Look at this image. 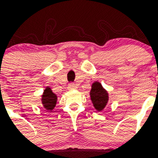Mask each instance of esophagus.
Masks as SVG:
<instances>
[{
	"mask_svg": "<svg viewBox=\"0 0 158 158\" xmlns=\"http://www.w3.org/2000/svg\"><path fill=\"white\" fill-rule=\"evenodd\" d=\"M77 88V86L74 83H71V84H69V89H75Z\"/></svg>",
	"mask_w": 158,
	"mask_h": 158,
	"instance_id": "esophagus-1",
	"label": "esophagus"
}]
</instances>
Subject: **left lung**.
Masks as SVG:
<instances>
[{"label": "left lung", "mask_w": 158, "mask_h": 158, "mask_svg": "<svg viewBox=\"0 0 158 158\" xmlns=\"http://www.w3.org/2000/svg\"><path fill=\"white\" fill-rule=\"evenodd\" d=\"M90 95H91V100L94 103V107L99 111L103 110V108L107 103L108 94L105 89L102 87L101 84L98 82L94 83L92 86Z\"/></svg>", "instance_id": "left-lung-1"}]
</instances>
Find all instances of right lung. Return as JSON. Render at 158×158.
<instances>
[{
	"label": "right lung",
	"mask_w": 158,
	"mask_h": 158,
	"mask_svg": "<svg viewBox=\"0 0 158 158\" xmlns=\"http://www.w3.org/2000/svg\"><path fill=\"white\" fill-rule=\"evenodd\" d=\"M56 94L52 93L49 88H47L45 91L43 93V95L42 97V102H43V106L47 110H52L55 107L56 103Z\"/></svg>",
	"instance_id": "right-lung-1"
}]
</instances>
